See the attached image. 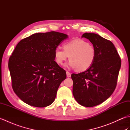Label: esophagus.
Returning a JSON list of instances; mask_svg holds the SVG:
<instances>
[{"label":"esophagus","instance_id":"34e87169","mask_svg":"<svg viewBox=\"0 0 130 130\" xmlns=\"http://www.w3.org/2000/svg\"><path fill=\"white\" fill-rule=\"evenodd\" d=\"M67 76L68 78H70V77H71V73L69 71H67Z\"/></svg>","mask_w":130,"mask_h":130}]
</instances>
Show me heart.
Here are the masks:
<instances>
[{"label": "heart", "mask_w": 130, "mask_h": 130, "mask_svg": "<svg viewBox=\"0 0 130 130\" xmlns=\"http://www.w3.org/2000/svg\"><path fill=\"white\" fill-rule=\"evenodd\" d=\"M63 50L56 48L54 52L55 60L59 65H63L69 57V67L77 68L79 71L89 69L95 60V48L89 42L81 39H75L63 44Z\"/></svg>", "instance_id": "heart-1"}]
</instances>
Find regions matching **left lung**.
<instances>
[{"label": "left lung", "instance_id": "obj_1", "mask_svg": "<svg viewBox=\"0 0 130 130\" xmlns=\"http://www.w3.org/2000/svg\"><path fill=\"white\" fill-rule=\"evenodd\" d=\"M95 48V60L89 69L71 74L74 98L83 106L92 107L103 103L116 87L121 60L113 43L98 34L85 33Z\"/></svg>", "mask_w": 130, "mask_h": 130}]
</instances>
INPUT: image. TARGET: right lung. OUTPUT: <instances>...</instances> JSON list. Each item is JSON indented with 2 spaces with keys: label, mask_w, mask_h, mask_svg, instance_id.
<instances>
[{
  "label": "right lung",
  "mask_w": 130,
  "mask_h": 130,
  "mask_svg": "<svg viewBox=\"0 0 130 130\" xmlns=\"http://www.w3.org/2000/svg\"><path fill=\"white\" fill-rule=\"evenodd\" d=\"M66 34L37 33L16 46L8 62L14 92L24 103L45 107L55 101L66 71L55 62L54 52Z\"/></svg>",
  "instance_id": "obj_1"
}]
</instances>
